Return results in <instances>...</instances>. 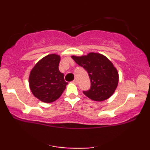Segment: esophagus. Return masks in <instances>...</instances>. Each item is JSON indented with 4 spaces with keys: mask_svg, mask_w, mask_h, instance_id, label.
<instances>
[{
    "mask_svg": "<svg viewBox=\"0 0 150 150\" xmlns=\"http://www.w3.org/2000/svg\"><path fill=\"white\" fill-rule=\"evenodd\" d=\"M73 82L74 84H77V79L75 78V80H74L73 81Z\"/></svg>",
    "mask_w": 150,
    "mask_h": 150,
    "instance_id": "esophagus-1",
    "label": "esophagus"
}]
</instances>
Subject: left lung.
Masks as SVG:
<instances>
[{"instance_id":"1","label":"left lung","mask_w":150,"mask_h":150,"mask_svg":"<svg viewBox=\"0 0 150 150\" xmlns=\"http://www.w3.org/2000/svg\"><path fill=\"white\" fill-rule=\"evenodd\" d=\"M72 58L88 73L91 87L89 90L83 91L87 97L101 101L114 93L118 83V73L106 56L100 53H89L87 56H73Z\"/></svg>"}]
</instances>
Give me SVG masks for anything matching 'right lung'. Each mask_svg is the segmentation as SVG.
Returning <instances> with one entry per match:
<instances>
[{"instance_id":"obj_1","label":"right lung","mask_w":150,"mask_h":150,"mask_svg":"<svg viewBox=\"0 0 150 150\" xmlns=\"http://www.w3.org/2000/svg\"><path fill=\"white\" fill-rule=\"evenodd\" d=\"M61 57L49 54L40 60L31 70L29 85L32 94L45 103L57 100L65 90L68 82L58 69Z\"/></svg>"}]
</instances>
